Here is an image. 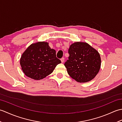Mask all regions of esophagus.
Returning <instances> with one entry per match:
<instances>
[{"mask_svg":"<svg viewBox=\"0 0 122 122\" xmlns=\"http://www.w3.org/2000/svg\"><path fill=\"white\" fill-rule=\"evenodd\" d=\"M61 62L62 63H63L64 61V58H62L61 59Z\"/></svg>","mask_w":122,"mask_h":122,"instance_id":"esophagus-1","label":"esophagus"}]
</instances>
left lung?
<instances>
[{
	"mask_svg": "<svg viewBox=\"0 0 122 122\" xmlns=\"http://www.w3.org/2000/svg\"><path fill=\"white\" fill-rule=\"evenodd\" d=\"M69 56L65 63L69 75L80 83L90 81L99 72V53L86 42H76L70 46Z\"/></svg>",
	"mask_w": 122,
	"mask_h": 122,
	"instance_id": "obj_1",
	"label": "left lung"
}]
</instances>
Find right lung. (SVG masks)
<instances>
[{"instance_id": "obj_1", "label": "right lung", "mask_w": 122, "mask_h": 122, "mask_svg": "<svg viewBox=\"0 0 122 122\" xmlns=\"http://www.w3.org/2000/svg\"><path fill=\"white\" fill-rule=\"evenodd\" d=\"M61 62L56 57V51L46 42L32 43L25 50L20 58L21 69L27 76L39 80L50 74Z\"/></svg>"}]
</instances>
